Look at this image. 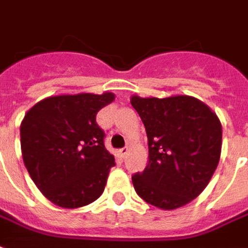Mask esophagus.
<instances>
[{
    "label": "esophagus",
    "mask_w": 248,
    "mask_h": 248,
    "mask_svg": "<svg viewBox=\"0 0 248 248\" xmlns=\"http://www.w3.org/2000/svg\"><path fill=\"white\" fill-rule=\"evenodd\" d=\"M118 152H120L121 157L124 158V156H126V155H127V152H128V148H126V147H124V148H121Z\"/></svg>",
    "instance_id": "34e87169"
}]
</instances>
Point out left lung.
<instances>
[{
    "instance_id": "8db88e82",
    "label": "left lung",
    "mask_w": 248,
    "mask_h": 248,
    "mask_svg": "<svg viewBox=\"0 0 248 248\" xmlns=\"http://www.w3.org/2000/svg\"><path fill=\"white\" fill-rule=\"evenodd\" d=\"M130 103L144 124L149 152L143 173L132 175L135 191L160 209L186 205L207 187L220 161L218 117L186 94L164 99L134 94Z\"/></svg>"
}]
</instances>
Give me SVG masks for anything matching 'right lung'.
<instances>
[{"mask_svg": "<svg viewBox=\"0 0 248 248\" xmlns=\"http://www.w3.org/2000/svg\"><path fill=\"white\" fill-rule=\"evenodd\" d=\"M114 93L50 96L35 104L20 124L24 165L41 194L62 208L99 199L114 166L96 114Z\"/></svg>", "mask_w": 248, "mask_h": 248, "instance_id": "1", "label": "right lung"}]
</instances>
